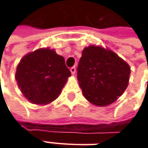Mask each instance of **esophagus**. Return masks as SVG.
I'll use <instances>...</instances> for the list:
<instances>
[{"mask_svg": "<svg viewBox=\"0 0 148 148\" xmlns=\"http://www.w3.org/2000/svg\"><path fill=\"white\" fill-rule=\"evenodd\" d=\"M70 71H71V74H72V75H74V74L76 73V67H75V66H72V67L70 68Z\"/></svg>", "mask_w": 148, "mask_h": 148, "instance_id": "34e87169", "label": "esophagus"}]
</instances>
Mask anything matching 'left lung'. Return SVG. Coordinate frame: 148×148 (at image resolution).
I'll return each mask as SVG.
<instances>
[{"instance_id": "8db88e82", "label": "left lung", "mask_w": 148, "mask_h": 148, "mask_svg": "<svg viewBox=\"0 0 148 148\" xmlns=\"http://www.w3.org/2000/svg\"><path fill=\"white\" fill-rule=\"evenodd\" d=\"M130 67L110 50L89 46L82 51L77 80L85 98L97 106L114 102L128 85Z\"/></svg>"}]
</instances>
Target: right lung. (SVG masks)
I'll return each instance as SVG.
<instances>
[{
	"mask_svg": "<svg viewBox=\"0 0 148 148\" xmlns=\"http://www.w3.org/2000/svg\"><path fill=\"white\" fill-rule=\"evenodd\" d=\"M71 71L62 56L53 49H40L25 56L16 69L21 92L33 104L45 105L57 99Z\"/></svg>",
	"mask_w": 148,
	"mask_h": 148,
	"instance_id": "obj_1",
	"label": "right lung"
}]
</instances>
